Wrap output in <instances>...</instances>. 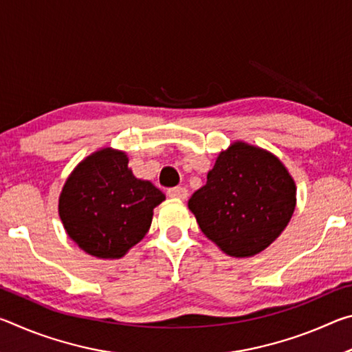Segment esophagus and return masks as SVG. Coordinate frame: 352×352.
I'll use <instances>...</instances> for the list:
<instances>
[{
	"instance_id": "34e87169",
	"label": "esophagus",
	"mask_w": 352,
	"mask_h": 352,
	"mask_svg": "<svg viewBox=\"0 0 352 352\" xmlns=\"http://www.w3.org/2000/svg\"><path fill=\"white\" fill-rule=\"evenodd\" d=\"M168 195L170 199H178V200H184L188 197V190L186 188L177 186V188H170L168 189Z\"/></svg>"
}]
</instances>
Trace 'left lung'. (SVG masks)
<instances>
[{
    "label": "left lung",
    "mask_w": 352,
    "mask_h": 352,
    "mask_svg": "<svg viewBox=\"0 0 352 352\" xmlns=\"http://www.w3.org/2000/svg\"><path fill=\"white\" fill-rule=\"evenodd\" d=\"M296 206V184L276 155L231 142L195 190L188 208L201 233L225 254L250 258L275 242Z\"/></svg>",
    "instance_id": "1"
}]
</instances>
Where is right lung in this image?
<instances>
[{
    "label": "right lung",
    "instance_id": "right-lung-1",
    "mask_svg": "<svg viewBox=\"0 0 352 352\" xmlns=\"http://www.w3.org/2000/svg\"><path fill=\"white\" fill-rule=\"evenodd\" d=\"M166 195L129 168L124 151L102 147L76 166L58 197V216L77 247L99 259L126 256L151 228Z\"/></svg>",
    "mask_w": 352,
    "mask_h": 352
}]
</instances>
